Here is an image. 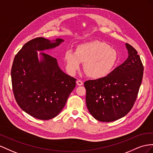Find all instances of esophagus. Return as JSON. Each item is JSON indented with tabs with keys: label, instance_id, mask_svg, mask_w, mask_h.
I'll list each match as a JSON object with an SVG mask.
<instances>
[{
	"label": "esophagus",
	"instance_id": "obj_1",
	"mask_svg": "<svg viewBox=\"0 0 153 153\" xmlns=\"http://www.w3.org/2000/svg\"><path fill=\"white\" fill-rule=\"evenodd\" d=\"M76 83H77V85L81 86V85H83V82L82 81H81V80H77V81H76Z\"/></svg>",
	"mask_w": 153,
	"mask_h": 153
}]
</instances>
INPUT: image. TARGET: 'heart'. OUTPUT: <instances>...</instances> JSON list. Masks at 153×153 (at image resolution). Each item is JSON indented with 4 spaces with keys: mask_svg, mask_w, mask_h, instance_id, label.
I'll return each mask as SVG.
<instances>
[{
    "mask_svg": "<svg viewBox=\"0 0 153 153\" xmlns=\"http://www.w3.org/2000/svg\"><path fill=\"white\" fill-rule=\"evenodd\" d=\"M64 60L68 72L74 75L84 62V70L90 77L100 79L108 76L118 60L117 51L104 42L92 41L77 45L76 52L67 50Z\"/></svg>",
    "mask_w": 153,
    "mask_h": 153,
    "instance_id": "1",
    "label": "heart"
}]
</instances>
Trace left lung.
I'll return each instance as SVG.
<instances>
[{
  "mask_svg": "<svg viewBox=\"0 0 153 153\" xmlns=\"http://www.w3.org/2000/svg\"><path fill=\"white\" fill-rule=\"evenodd\" d=\"M128 56L106 77L84 83L86 104L97 120L111 122L127 114L134 104L143 74L137 51L126 43Z\"/></svg>",
  "mask_w": 153,
  "mask_h": 153,
  "instance_id": "obj_1",
  "label": "left lung"
}]
</instances>
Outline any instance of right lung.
Instances as JSON below:
<instances>
[{"label":"right lung","instance_id":"1","mask_svg":"<svg viewBox=\"0 0 153 153\" xmlns=\"http://www.w3.org/2000/svg\"><path fill=\"white\" fill-rule=\"evenodd\" d=\"M63 39L50 41L37 37L26 42L15 56L11 71L13 94L19 106L29 115L48 120L64 108L76 79L59 68L56 58L40 53L58 46Z\"/></svg>","mask_w":153,"mask_h":153}]
</instances>
